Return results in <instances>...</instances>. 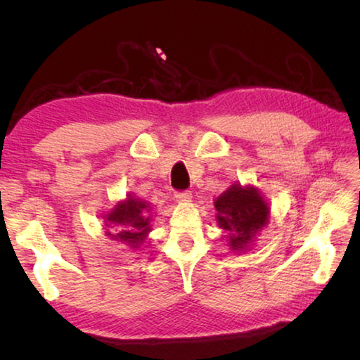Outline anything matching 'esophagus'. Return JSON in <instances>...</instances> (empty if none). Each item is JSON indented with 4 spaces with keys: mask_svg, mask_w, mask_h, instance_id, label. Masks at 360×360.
Instances as JSON below:
<instances>
[{
    "mask_svg": "<svg viewBox=\"0 0 360 360\" xmlns=\"http://www.w3.org/2000/svg\"><path fill=\"white\" fill-rule=\"evenodd\" d=\"M174 197L179 200V202H191L192 198V193L188 191H182V192H176Z\"/></svg>",
    "mask_w": 360,
    "mask_h": 360,
    "instance_id": "1",
    "label": "esophagus"
}]
</instances>
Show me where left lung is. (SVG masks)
<instances>
[{"label": "left lung", "instance_id": "left-lung-1", "mask_svg": "<svg viewBox=\"0 0 360 360\" xmlns=\"http://www.w3.org/2000/svg\"><path fill=\"white\" fill-rule=\"evenodd\" d=\"M219 227L225 230L229 245L235 251H243L254 241L255 233L265 227L270 208L254 187L231 186L214 202Z\"/></svg>", "mask_w": 360, "mask_h": 360}]
</instances>
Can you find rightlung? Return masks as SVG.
<instances>
[{
    "instance_id": "add662e5",
    "label": "right lung",
    "mask_w": 360,
    "mask_h": 360,
    "mask_svg": "<svg viewBox=\"0 0 360 360\" xmlns=\"http://www.w3.org/2000/svg\"><path fill=\"white\" fill-rule=\"evenodd\" d=\"M149 212V203L130 197L127 202L117 205L109 214H106V227L112 229L111 231H108V236H111V240L114 241L138 248L146 238L148 231H150ZM112 224L118 229H114Z\"/></svg>"
}]
</instances>
